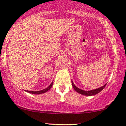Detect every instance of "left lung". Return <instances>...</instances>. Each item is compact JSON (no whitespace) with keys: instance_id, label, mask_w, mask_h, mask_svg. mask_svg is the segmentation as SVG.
I'll return each mask as SVG.
<instances>
[{"instance_id":"left-lung-1","label":"left lung","mask_w":126,"mask_h":126,"mask_svg":"<svg viewBox=\"0 0 126 126\" xmlns=\"http://www.w3.org/2000/svg\"><path fill=\"white\" fill-rule=\"evenodd\" d=\"M106 84L107 83H106L105 85H103V86L100 87V88H97V89L91 90V91H84V90L79 89V88H78L77 86H76L75 85H74V82H73V81L72 80V86H73V88H74V89H75V91L76 92H77L78 93H79V94H83V95H85V96H93V95H95V94H99L100 92L102 91V90H103L104 88H105Z\"/></svg>"}]
</instances>
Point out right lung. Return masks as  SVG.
Returning <instances> with one entry per match:
<instances>
[{
    "mask_svg": "<svg viewBox=\"0 0 126 126\" xmlns=\"http://www.w3.org/2000/svg\"><path fill=\"white\" fill-rule=\"evenodd\" d=\"M52 85H53V82H51V83L49 85V86H48L47 88H46V89L41 90V91H26L27 92L30 93V94H44V93L47 92V91H48L49 89H51V87H52Z\"/></svg>",
    "mask_w": 126,
    "mask_h": 126,
    "instance_id": "add662e5",
    "label": "right lung"
}]
</instances>
